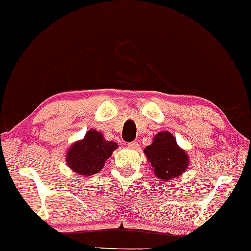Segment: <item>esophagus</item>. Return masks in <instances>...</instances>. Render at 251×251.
Segmentation results:
<instances>
[{
	"label": "esophagus",
	"instance_id": "34e87169",
	"mask_svg": "<svg viewBox=\"0 0 251 251\" xmlns=\"http://www.w3.org/2000/svg\"><path fill=\"white\" fill-rule=\"evenodd\" d=\"M128 148L129 149H132V150H135V149H137L138 148V143L137 142H130V143H128Z\"/></svg>",
	"mask_w": 251,
	"mask_h": 251
}]
</instances>
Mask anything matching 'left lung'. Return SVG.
<instances>
[{"mask_svg":"<svg viewBox=\"0 0 251 251\" xmlns=\"http://www.w3.org/2000/svg\"><path fill=\"white\" fill-rule=\"evenodd\" d=\"M154 175L161 181H169L184 173L189 165V157L176 144V139L168 131L158 132L151 145L144 150Z\"/></svg>","mask_w":251,"mask_h":251,"instance_id":"obj_1","label":"left lung"}]
</instances>
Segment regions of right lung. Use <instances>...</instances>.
<instances>
[{
    "label": "right lung",
    "instance_id": "right-lung-1",
    "mask_svg": "<svg viewBox=\"0 0 251 251\" xmlns=\"http://www.w3.org/2000/svg\"><path fill=\"white\" fill-rule=\"evenodd\" d=\"M118 149L115 142L106 141L102 133L91 129L82 141L74 143L67 153V165L83 176H90L100 172L105 161Z\"/></svg>",
    "mask_w": 251,
    "mask_h": 251
}]
</instances>
